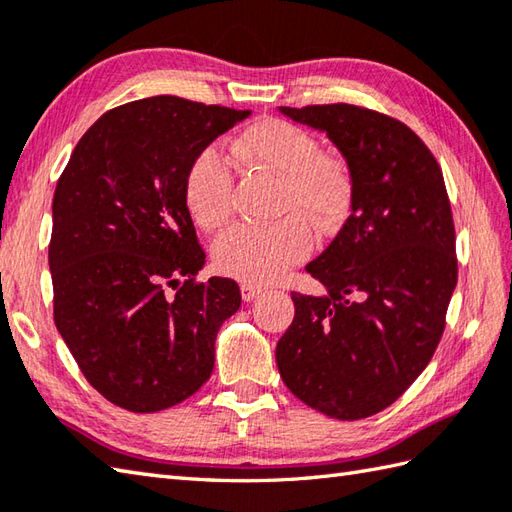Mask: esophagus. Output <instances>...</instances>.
Returning a JSON list of instances; mask_svg holds the SVG:
<instances>
[{
    "label": "esophagus",
    "mask_w": 512,
    "mask_h": 512,
    "mask_svg": "<svg viewBox=\"0 0 512 512\" xmlns=\"http://www.w3.org/2000/svg\"><path fill=\"white\" fill-rule=\"evenodd\" d=\"M259 292H262V288L250 286V284H242V299H244L246 303H250L255 297H259Z\"/></svg>",
    "instance_id": "1"
}]
</instances>
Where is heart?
Wrapping results in <instances>:
<instances>
[{"label": "heart", "instance_id": "obj_1", "mask_svg": "<svg viewBox=\"0 0 512 512\" xmlns=\"http://www.w3.org/2000/svg\"><path fill=\"white\" fill-rule=\"evenodd\" d=\"M246 165L279 178L281 211L295 213L270 226H235L213 246V262L222 275L264 286L303 262L314 246L312 228L339 226L354 198L352 173L345 162L321 154L306 129L279 118L250 125L235 143ZM184 204L204 231L222 228L233 211V171L220 149H200L184 173Z\"/></svg>", "mask_w": 512, "mask_h": 512}]
</instances>
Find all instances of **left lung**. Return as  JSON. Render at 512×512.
Returning <instances> with one entry per match:
<instances>
[{
	"label": "left lung",
	"mask_w": 512,
	"mask_h": 512,
	"mask_svg": "<svg viewBox=\"0 0 512 512\" xmlns=\"http://www.w3.org/2000/svg\"><path fill=\"white\" fill-rule=\"evenodd\" d=\"M325 134L352 173L341 231L306 266L325 295H299L277 343L286 387L336 420L383 411L429 365L458 284L444 178L422 140L396 118L336 103L279 107Z\"/></svg>",
	"instance_id": "1"
}]
</instances>
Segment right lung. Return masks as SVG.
Returning a JSON list of instances; mask_svg holds the SVG:
<instances>
[{
	"label": "right lung",
	"instance_id": "1",
	"mask_svg": "<svg viewBox=\"0 0 512 512\" xmlns=\"http://www.w3.org/2000/svg\"><path fill=\"white\" fill-rule=\"evenodd\" d=\"M248 114L178 96L121 105L83 134L57 182L54 323L88 383L118 407L169 409L213 372L217 332L242 295L233 279L193 281L206 259L184 173Z\"/></svg>",
	"mask_w": 512,
	"mask_h": 512
}]
</instances>
